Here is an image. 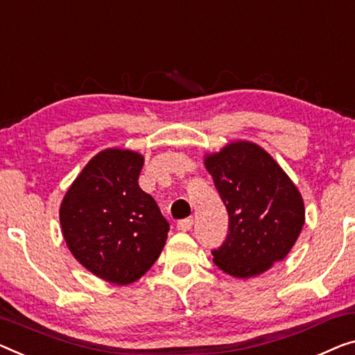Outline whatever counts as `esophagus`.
I'll return each instance as SVG.
<instances>
[{
	"instance_id": "34e87169",
	"label": "esophagus",
	"mask_w": 355,
	"mask_h": 355,
	"mask_svg": "<svg viewBox=\"0 0 355 355\" xmlns=\"http://www.w3.org/2000/svg\"><path fill=\"white\" fill-rule=\"evenodd\" d=\"M177 228L180 231H189L193 228V218H184V220H180L177 223Z\"/></svg>"
}]
</instances>
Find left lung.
Returning a JSON list of instances; mask_svg holds the SVG:
<instances>
[{"mask_svg": "<svg viewBox=\"0 0 355 355\" xmlns=\"http://www.w3.org/2000/svg\"><path fill=\"white\" fill-rule=\"evenodd\" d=\"M204 164L226 205L230 232L214 263L232 277L268 271L292 250L304 225L301 193L260 145L231 141Z\"/></svg>", "mask_w": 355, "mask_h": 355, "instance_id": "left-lung-1", "label": "left lung"}]
</instances>
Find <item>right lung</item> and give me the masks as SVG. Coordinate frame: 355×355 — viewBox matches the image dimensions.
<instances>
[{"instance_id":"add662e5","label":"right lung","mask_w":355,"mask_h":355,"mask_svg":"<svg viewBox=\"0 0 355 355\" xmlns=\"http://www.w3.org/2000/svg\"><path fill=\"white\" fill-rule=\"evenodd\" d=\"M144 156L107 148L76 177L60 204L62 234L73 257L116 285L139 280L159 258L168 223L139 187Z\"/></svg>"}]
</instances>
